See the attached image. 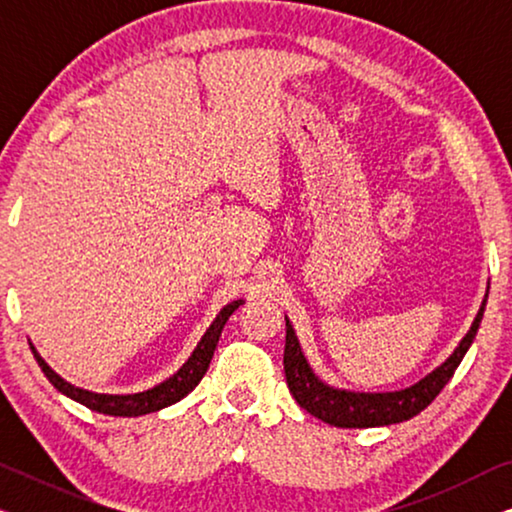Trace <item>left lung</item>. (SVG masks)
<instances>
[{"mask_svg":"<svg viewBox=\"0 0 512 512\" xmlns=\"http://www.w3.org/2000/svg\"><path fill=\"white\" fill-rule=\"evenodd\" d=\"M487 296L482 300V307L475 317L471 331L459 342L454 354L443 366H438L424 380L412 384L408 389L389 391V394H354V391L333 389L319 380L307 366L303 352H300L298 338L286 319V345H284V373L289 391L296 398L300 408L310 412L321 422L340 426V429H373V426H389L398 422H408L422 412L426 405H431L447 382L452 380L454 370L459 368L461 359L471 347V342L478 333L482 312H485Z\"/></svg>","mask_w":512,"mask_h":512,"instance_id":"left-lung-1","label":"left lung"}]
</instances>
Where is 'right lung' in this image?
Returning a JSON list of instances; mask_svg holds the SVG:
<instances>
[{
  "mask_svg": "<svg viewBox=\"0 0 512 512\" xmlns=\"http://www.w3.org/2000/svg\"><path fill=\"white\" fill-rule=\"evenodd\" d=\"M240 305H242V300H233V303L226 305L219 314H216L214 324L207 328L205 335H202V340L198 342V347H195L191 359H188L184 366H181L177 373L170 377V380L160 382L158 387H153L149 391H139V394L111 396V394H93V391L74 387V384L62 380L58 373H53L51 366H48V363L37 354V349H34L32 345L30 347H32L34 359H37V363H39V368L44 370V375L48 377V382H51L58 391H62L65 396L74 398L76 403L86 405V408H90V410L102 412V415L139 417V415H149V412H158V410L167 408V405L181 401L188 391H193L195 387H198L202 375L207 373L209 361H212L216 342H219V338H221L223 326H226L228 317Z\"/></svg>",
  "mask_w": 512,
  "mask_h": 512,
  "instance_id": "1",
  "label": "right lung"
}]
</instances>
